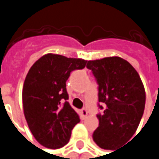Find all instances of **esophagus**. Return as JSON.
<instances>
[{
	"label": "esophagus",
	"instance_id": "obj_1",
	"mask_svg": "<svg viewBox=\"0 0 159 159\" xmlns=\"http://www.w3.org/2000/svg\"><path fill=\"white\" fill-rule=\"evenodd\" d=\"M86 116H87V110L85 108H84L81 110V117H82V119H85Z\"/></svg>",
	"mask_w": 159,
	"mask_h": 159
}]
</instances>
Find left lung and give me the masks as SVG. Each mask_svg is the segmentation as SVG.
Returning <instances> with one entry per match:
<instances>
[{"instance_id":"obj_1","label":"left lung","mask_w":159,"mask_h":159,"mask_svg":"<svg viewBox=\"0 0 159 159\" xmlns=\"http://www.w3.org/2000/svg\"><path fill=\"white\" fill-rule=\"evenodd\" d=\"M86 67L98 85L101 111L93 140L103 149L115 150L132 138L140 123L145 105L143 83L136 70L120 57L88 61Z\"/></svg>"}]
</instances>
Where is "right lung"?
<instances>
[{
    "label": "right lung",
    "mask_w": 159,
    "mask_h": 159,
    "mask_svg": "<svg viewBox=\"0 0 159 159\" xmlns=\"http://www.w3.org/2000/svg\"><path fill=\"white\" fill-rule=\"evenodd\" d=\"M85 64L82 59L49 53L28 71L22 93L24 113L32 134L43 146H64L80 121L79 115L67 101L66 81L73 71L84 69Z\"/></svg>",
    "instance_id": "obj_1"
}]
</instances>
